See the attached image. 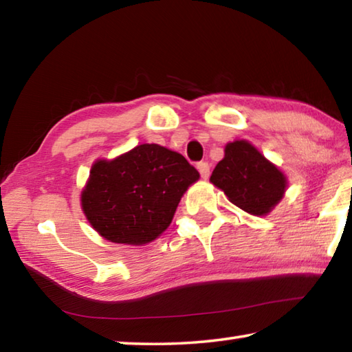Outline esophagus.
Segmentation results:
<instances>
[{"instance_id":"34e87169","label":"esophagus","mask_w":352,"mask_h":352,"mask_svg":"<svg viewBox=\"0 0 352 352\" xmlns=\"http://www.w3.org/2000/svg\"><path fill=\"white\" fill-rule=\"evenodd\" d=\"M197 169H199V172H200V175H201V178H206L210 177V164H208L206 162H200L199 164H197Z\"/></svg>"}]
</instances>
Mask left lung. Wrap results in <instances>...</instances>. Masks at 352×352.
<instances>
[{
  "label": "left lung",
  "instance_id": "obj_1",
  "mask_svg": "<svg viewBox=\"0 0 352 352\" xmlns=\"http://www.w3.org/2000/svg\"><path fill=\"white\" fill-rule=\"evenodd\" d=\"M210 180L223 190L231 204L254 216L270 212L287 186L283 172L243 140L226 144L225 157Z\"/></svg>",
  "mask_w": 352,
  "mask_h": 352
}]
</instances>
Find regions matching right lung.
I'll return each mask as SVG.
<instances>
[{"label": "right lung", "instance_id": "obj_1", "mask_svg": "<svg viewBox=\"0 0 352 352\" xmlns=\"http://www.w3.org/2000/svg\"><path fill=\"white\" fill-rule=\"evenodd\" d=\"M199 177L182 153L141 144L93 164L82 210L104 239L142 245L168 228L182 195Z\"/></svg>", "mask_w": 352, "mask_h": 352}]
</instances>
